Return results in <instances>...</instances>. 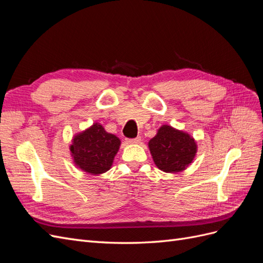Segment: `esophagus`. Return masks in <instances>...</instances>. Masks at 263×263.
<instances>
[{
	"label": "esophagus",
	"instance_id": "obj_1",
	"mask_svg": "<svg viewBox=\"0 0 263 263\" xmlns=\"http://www.w3.org/2000/svg\"><path fill=\"white\" fill-rule=\"evenodd\" d=\"M126 141L128 144H139L140 142V137H136V138H127Z\"/></svg>",
	"mask_w": 263,
	"mask_h": 263
}]
</instances>
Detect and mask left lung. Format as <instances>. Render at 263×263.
Returning a JSON list of instances; mask_svg holds the SVG:
<instances>
[{"label": "left lung", "mask_w": 263, "mask_h": 263, "mask_svg": "<svg viewBox=\"0 0 263 263\" xmlns=\"http://www.w3.org/2000/svg\"><path fill=\"white\" fill-rule=\"evenodd\" d=\"M196 142L189 134L163 125L149 141V149L159 169L174 173L184 170L196 154Z\"/></svg>", "instance_id": "obj_1"}]
</instances>
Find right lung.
<instances>
[{
    "label": "right lung",
    "mask_w": 263,
    "mask_h": 263,
    "mask_svg": "<svg viewBox=\"0 0 263 263\" xmlns=\"http://www.w3.org/2000/svg\"><path fill=\"white\" fill-rule=\"evenodd\" d=\"M121 145L115 135L108 134L100 124L77 135L70 147L74 163L83 171L101 174L109 170Z\"/></svg>",
    "instance_id": "1"
}]
</instances>
